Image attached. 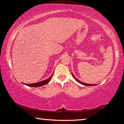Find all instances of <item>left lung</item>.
I'll return each mask as SVG.
<instances>
[{
	"label": "left lung",
	"instance_id": "8db88e82",
	"mask_svg": "<svg viewBox=\"0 0 124 124\" xmlns=\"http://www.w3.org/2000/svg\"><path fill=\"white\" fill-rule=\"evenodd\" d=\"M72 76H73V78H75V80H76L77 81V82H78V83H80L81 85H84V86H95V85H93V84H88V83H83V82H81V81H80L79 80H78V79H77V78H76V77H75V76H74L73 73H72Z\"/></svg>",
	"mask_w": 124,
	"mask_h": 124
}]
</instances>
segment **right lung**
Listing matches in <instances>:
<instances>
[{
	"instance_id": "obj_1",
	"label": "right lung",
	"mask_w": 124,
	"mask_h": 124,
	"mask_svg": "<svg viewBox=\"0 0 124 124\" xmlns=\"http://www.w3.org/2000/svg\"><path fill=\"white\" fill-rule=\"evenodd\" d=\"M52 76H53V73H52V75H51L49 78H48V79H45V80H44L43 81H41V82H37V83H32V84L24 83V85H26V86H30V87H40V86H44V85H46V84H47L48 83H49V82H50V80H51V79H52Z\"/></svg>"
}]
</instances>
